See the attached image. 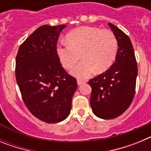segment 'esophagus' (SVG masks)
<instances>
[{
  "mask_svg": "<svg viewBox=\"0 0 151 151\" xmlns=\"http://www.w3.org/2000/svg\"><path fill=\"white\" fill-rule=\"evenodd\" d=\"M85 81H83V80H82V79H78L77 80V83H78V85H82V84H83V83H85Z\"/></svg>",
  "mask_w": 151,
  "mask_h": 151,
  "instance_id": "34e87169",
  "label": "esophagus"
}]
</instances>
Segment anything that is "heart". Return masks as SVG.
<instances>
[{"label":"heart","mask_w":151,"mask_h":151,"mask_svg":"<svg viewBox=\"0 0 151 151\" xmlns=\"http://www.w3.org/2000/svg\"><path fill=\"white\" fill-rule=\"evenodd\" d=\"M66 40L68 44L57 46V54L62 66L68 70L76 65L81 57L82 61L72 71L77 78H87L93 71L105 72L116 57L118 41L110 30L83 26L70 32Z\"/></svg>","instance_id":"1"}]
</instances>
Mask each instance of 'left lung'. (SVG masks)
<instances>
[{
	"label": "left lung",
	"mask_w": 151,
	"mask_h": 151,
	"mask_svg": "<svg viewBox=\"0 0 151 151\" xmlns=\"http://www.w3.org/2000/svg\"><path fill=\"white\" fill-rule=\"evenodd\" d=\"M118 41L115 62L104 73L89 80L91 87L90 104L94 115L111 119L127 110L135 93L138 65L129 36L109 22Z\"/></svg>",
	"instance_id": "left-lung-1"
}]
</instances>
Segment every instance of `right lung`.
<instances>
[{
  "instance_id": "1",
  "label": "right lung",
  "mask_w": 151,
  "mask_h": 151,
  "mask_svg": "<svg viewBox=\"0 0 151 151\" xmlns=\"http://www.w3.org/2000/svg\"><path fill=\"white\" fill-rule=\"evenodd\" d=\"M66 25H44L20 45L16 57V78L26 107L47 123L67 118L77 82L63 68L57 42Z\"/></svg>"
}]
</instances>
